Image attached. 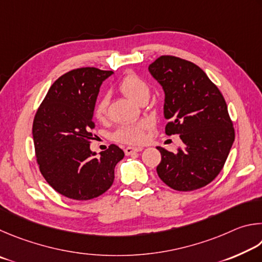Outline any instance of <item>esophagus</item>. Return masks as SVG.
Returning a JSON list of instances; mask_svg holds the SVG:
<instances>
[{"label":"esophagus","instance_id":"34e87169","mask_svg":"<svg viewBox=\"0 0 262 262\" xmlns=\"http://www.w3.org/2000/svg\"><path fill=\"white\" fill-rule=\"evenodd\" d=\"M140 150H143V147H131V146H128L124 149V152H125V155H131L136 152H140Z\"/></svg>","mask_w":262,"mask_h":262}]
</instances>
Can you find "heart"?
Masks as SVG:
<instances>
[{"mask_svg":"<svg viewBox=\"0 0 262 262\" xmlns=\"http://www.w3.org/2000/svg\"><path fill=\"white\" fill-rule=\"evenodd\" d=\"M119 90L128 99L139 103L141 100L148 99L149 87L144 79L135 73H128L119 82ZM107 100L100 98L96 101L93 108V115L96 119H103L107 114ZM147 127L146 123H139L136 125H124L115 132L114 139L125 144H140L145 139V130Z\"/></svg>","mask_w":262,"mask_h":262,"instance_id":"heart-1","label":"heart"}]
</instances>
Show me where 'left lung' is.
<instances>
[{
	"instance_id": "1",
	"label": "left lung",
	"mask_w": 262,
	"mask_h": 262,
	"mask_svg": "<svg viewBox=\"0 0 262 262\" xmlns=\"http://www.w3.org/2000/svg\"><path fill=\"white\" fill-rule=\"evenodd\" d=\"M148 70L164 91L166 135H180L183 147L169 152L157 147L159 177L177 191L209 184L220 171L235 140V130L221 92L194 63L160 56Z\"/></svg>"
}]
</instances>
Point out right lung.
Here are the masks:
<instances>
[{
  "instance_id": "right-lung-1",
  "label": "right lung",
  "mask_w": 262,
  "mask_h": 262,
  "mask_svg": "<svg viewBox=\"0 0 262 262\" xmlns=\"http://www.w3.org/2000/svg\"><path fill=\"white\" fill-rule=\"evenodd\" d=\"M113 71L79 68L50 86L33 121V143L40 171L53 189L73 200H90L113 185L115 166L124 158L116 145L92 152L93 108L100 86Z\"/></svg>"
}]
</instances>
